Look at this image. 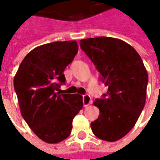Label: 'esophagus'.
I'll use <instances>...</instances> for the list:
<instances>
[{
    "label": "esophagus",
    "instance_id": "obj_1",
    "mask_svg": "<svg viewBox=\"0 0 160 160\" xmlns=\"http://www.w3.org/2000/svg\"><path fill=\"white\" fill-rule=\"evenodd\" d=\"M92 98L89 95H84L82 98V102H83V106L85 107H88V105H90L92 103Z\"/></svg>",
    "mask_w": 160,
    "mask_h": 160
}]
</instances>
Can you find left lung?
<instances>
[{"label": "left lung", "instance_id": "1", "mask_svg": "<svg viewBox=\"0 0 160 160\" xmlns=\"http://www.w3.org/2000/svg\"><path fill=\"white\" fill-rule=\"evenodd\" d=\"M80 46L108 87L104 98L93 102L100 114L91 128L98 138L114 142L131 131L145 107L148 72L137 51L121 39L88 38Z\"/></svg>", "mask_w": 160, "mask_h": 160}]
</instances>
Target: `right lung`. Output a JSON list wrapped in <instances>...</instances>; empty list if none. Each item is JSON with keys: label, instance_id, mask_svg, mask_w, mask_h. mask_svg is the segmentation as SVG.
I'll return each instance as SVG.
<instances>
[{"label": "right lung", "instance_id": "add662e5", "mask_svg": "<svg viewBox=\"0 0 160 160\" xmlns=\"http://www.w3.org/2000/svg\"><path fill=\"white\" fill-rule=\"evenodd\" d=\"M78 51L75 40L38 46L25 56L14 78L21 116L32 131L48 144L69 136L72 120L83 107L81 95L55 92L66 81L63 71Z\"/></svg>", "mask_w": 160, "mask_h": 160}]
</instances>
